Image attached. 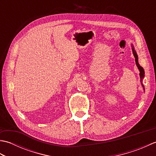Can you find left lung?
I'll return each mask as SVG.
<instances>
[{
    "instance_id": "1",
    "label": "left lung",
    "mask_w": 156,
    "mask_h": 156,
    "mask_svg": "<svg viewBox=\"0 0 156 156\" xmlns=\"http://www.w3.org/2000/svg\"><path fill=\"white\" fill-rule=\"evenodd\" d=\"M131 46H132V51H133V55H134V57H135V63H136V65H137V68H138V69H139V70H140V78H141V82L142 81V79H143L144 78V74H145V72H144V68L141 67V66L139 64V63H138V56H137V53H136V51H135V49H134V47H133V45L131 44ZM141 85H142V87H143V88H144V85H143V84H142V82H141Z\"/></svg>"
}]
</instances>
